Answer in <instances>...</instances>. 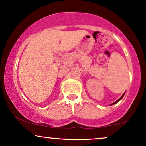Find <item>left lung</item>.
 <instances>
[{
  "label": "left lung",
  "mask_w": 146,
  "mask_h": 146,
  "mask_svg": "<svg viewBox=\"0 0 146 146\" xmlns=\"http://www.w3.org/2000/svg\"><path fill=\"white\" fill-rule=\"evenodd\" d=\"M124 94H125V92H124V94H123V95H122V96H121L120 98H119V99H118V100H116V101H115V102H113V103H112V104H111V105H112V104H116V103H117V102H119V101H120V100H121V99H122V98H123V97H124Z\"/></svg>",
  "instance_id": "obj_1"
}]
</instances>
